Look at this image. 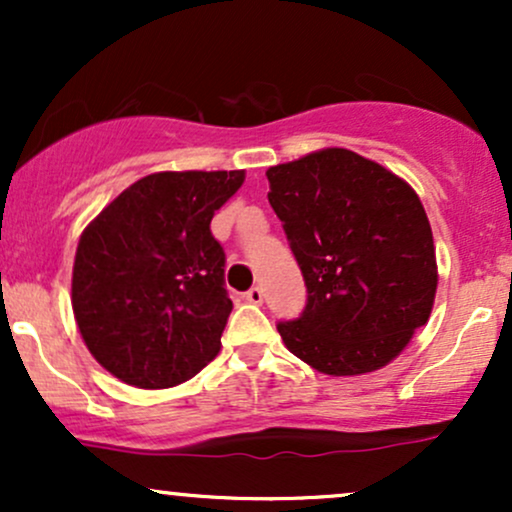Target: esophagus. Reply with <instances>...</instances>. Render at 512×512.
I'll list each match as a JSON object with an SVG mask.
<instances>
[{
  "mask_svg": "<svg viewBox=\"0 0 512 512\" xmlns=\"http://www.w3.org/2000/svg\"><path fill=\"white\" fill-rule=\"evenodd\" d=\"M245 301H248V303H255V305H260V303L264 301V291L260 289V286H252L250 291H245Z\"/></svg>",
  "mask_w": 512,
  "mask_h": 512,
  "instance_id": "1",
  "label": "esophagus"
}]
</instances>
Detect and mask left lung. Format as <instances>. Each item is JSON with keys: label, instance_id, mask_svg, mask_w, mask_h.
Wrapping results in <instances>:
<instances>
[{"label": "left lung", "instance_id": "8db88e82", "mask_svg": "<svg viewBox=\"0 0 512 512\" xmlns=\"http://www.w3.org/2000/svg\"><path fill=\"white\" fill-rule=\"evenodd\" d=\"M267 180L308 289L303 313L276 325L286 349L327 375L387 366L436 298V248L419 195L349 149L281 163Z\"/></svg>", "mask_w": 512, "mask_h": 512}]
</instances>
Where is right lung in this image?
Returning <instances> with one entry per match:
<instances>
[{
  "mask_svg": "<svg viewBox=\"0 0 512 512\" xmlns=\"http://www.w3.org/2000/svg\"><path fill=\"white\" fill-rule=\"evenodd\" d=\"M243 180V170L146 175L81 233L76 325L122 383L180 385L219 354L233 303L223 286L226 252L209 223Z\"/></svg>",
  "mask_w": 512,
  "mask_h": 512,
  "instance_id": "1",
  "label": "right lung"
}]
</instances>
